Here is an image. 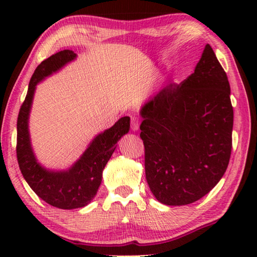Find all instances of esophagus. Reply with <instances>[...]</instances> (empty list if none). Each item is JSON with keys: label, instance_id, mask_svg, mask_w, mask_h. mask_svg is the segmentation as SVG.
<instances>
[{"label": "esophagus", "instance_id": "esophagus-1", "mask_svg": "<svg viewBox=\"0 0 257 257\" xmlns=\"http://www.w3.org/2000/svg\"><path fill=\"white\" fill-rule=\"evenodd\" d=\"M139 126H140L139 119L133 115V117H131V128L133 130V131H138Z\"/></svg>", "mask_w": 257, "mask_h": 257}]
</instances>
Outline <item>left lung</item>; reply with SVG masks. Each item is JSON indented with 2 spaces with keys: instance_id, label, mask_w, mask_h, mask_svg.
I'll return each instance as SVG.
<instances>
[{
  "instance_id": "1",
  "label": "left lung",
  "mask_w": 257,
  "mask_h": 257,
  "mask_svg": "<svg viewBox=\"0 0 257 257\" xmlns=\"http://www.w3.org/2000/svg\"><path fill=\"white\" fill-rule=\"evenodd\" d=\"M151 192L167 206L205 196L230 159L234 112L227 75L207 44L194 72L168 84L140 110Z\"/></svg>"
}]
</instances>
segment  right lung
Masks as SVG:
<instances>
[{
  "mask_svg": "<svg viewBox=\"0 0 257 257\" xmlns=\"http://www.w3.org/2000/svg\"><path fill=\"white\" fill-rule=\"evenodd\" d=\"M76 56L72 50H63L37 66L17 118L16 154L23 178L42 200L61 209L82 208L91 202L97 194L103 170L114 152L115 144L130 130V117L120 118L112 127L98 135L83 156L66 171H50L37 163L28 128L36 85L66 63L73 61Z\"/></svg>",
  "mask_w": 257,
  "mask_h": 257,
  "instance_id": "add662e5",
  "label": "right lung"
}]
</instances>
